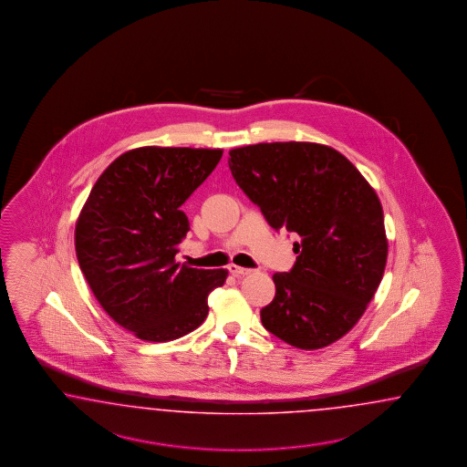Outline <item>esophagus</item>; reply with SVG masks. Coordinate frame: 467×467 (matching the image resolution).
<instances>
[{
	"mask_svg": "<svg viewBox=\"0 0 467 467\" xmlns=\"http://www.w3.org/2000/svg\"><path fill=\"white\" fill-rule=\"evenodd\" d=\"M229 272H231L234 277H243V275L252 274V270L244 269V267H238V265H229Z\"/></svg>",
	"mask_w": 467,
	"mask_h": 467,
	"instance_id": "1",
	"label": "esophagus"
}]
</instances>
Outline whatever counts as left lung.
<instances>
[{
	"instance_id": "1",
	"label": "left lung",
	"mask_w": 467,
	"mask_h": 467,
	"mask_svg": "<svg viewBox=\"0 0 467 467\" xmlns=\"http://www.w3.org/2000/svg\"><path fill=\"white\" fill-rule=\"evenodd\" d=\"M229 170L275 231L295 233L296 264L274 274L262 324L299 349H320L353 328L379 289L389 243L382 203L332 147L256 143L229 150Z\"/></svg>"
}]
</instances>
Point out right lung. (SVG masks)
<instances>
[{"mask_svg":"<svg viewBox=\"0 0 467 467\" xmlns=\"http://www.w3.org/2000/svg\"><path fill=\"white\" fill-rule=\"evenodd\" d=\"M221 149L140 147L114 159L75 226L78 265L100 306L139 339L195 330L227 270L176 264L190 231L182 205L215 170Z\"/></svg>","mask_w":467,"mask_h":467,"instance_id":"add662e5","label":"right lung"}]
</instances>
